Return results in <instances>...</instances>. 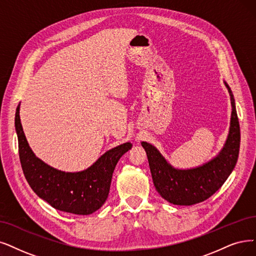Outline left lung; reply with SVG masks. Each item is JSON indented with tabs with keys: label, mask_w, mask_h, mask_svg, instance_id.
<instances>
[{
	"label": "left lung",
	"mask_w": 256,
	"mask_h": 256,
	"mask_svg": "<svg viewBox=\"0 0 256 256\" xmlns=\"http://www.w3.org/2000/svg\"><path fill=\"white\" fill-rule=\"evenodd\" d=\"M224 84L230 94L232 112L227 140L216 156L198 167L178 169L154 146L142 142L154 187L164 200L173 205L191 206L206 200L222 186L236 165L240 144V122L232 91L226 82Z\"/></svg>",
	"instance_id": "obj_1"
}]
</instances>
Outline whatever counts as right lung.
Masks as SVG:
<instances>
[{"label": "right lung", "mask_w": 256, "mask_h": 256, "mask_svg": "<svg viewBox=\"0 0 256 256\" xmlns=\"http://www.w3.org/2000/svg\"><path fill=\"white\" fill-rule=\"evenodd\" d=\"M14 125L24 176L38 198L56 210L78 216H88L104 205L116 164L132 148L130 142L106 151L83 171L65 172L47 165L29 147L20 118V104Z\"/></svg>", "instance_id": "right-lung-1"}]
</instances>
